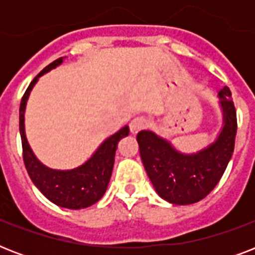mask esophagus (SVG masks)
Returning <instances> with one entry per match:
<instances>
[{
  "label": "esophagus",
  "instance_id": "1",
  "mask_svg": "<svg viewBox=\"0 0 255 255\" xmlns=\"http://www.w3.org/2000/svg\"><path fill=\"white\" fill-rule=\"evenodd\" d=\"M147 126H148L147 119L143 118V116H137V118H135V119L132 120L131 123H129V129H131L132 133H137V132L144 129Z\"/></svg>",
  "mask_w": 255,
  "mask_h": 255
}]
</instances>
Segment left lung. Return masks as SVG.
Returning a JSON list of instances; mask_svg holds the SVG:
<instances>
[{"mask_svg": "<svg viewBox=\"0 0 255 255\" xmlns=\"http://www.w3.org/2000/svg\"><path fill=\"white\" fill-rule=\"evenodd\" d=\"M224 114V127L213 143L197 153L176 151L169 141L151 131L136 136L140 156L149 180L160 197L174 205L201 201L221 180L234 151L237 114L229 87L218 92Z\"/></svg>", "mask_w": 255, "mask_h": 255, "instance_id": "1", "label": "left lung"}]
</instances>
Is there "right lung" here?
Wrapping results in <instances>:
<instances>
[{
  "mask_svg": "<svg viewBox=\"0 0 255 255\" xmlns=\"http://www.w3.org/2000/svg\"><path fill=\"white\" fill-rule=\"evenodd\" d=\"M63 62V58H59L49 66H46L37 77L34 78L27 90L22 96L19 106V132L22 140V155L26 170L29 173L31 181L41 193L55 205L67 208V209H83L91 206L103 197L107 190L108 182L111 178L112 168L115 163V152L118 143L122 137H126L129 133L128 127L110 136L96 152L86 161L83 165L70 170L50 169L39 163V160L34 156L25 135V107L31 88L37 83L38 78L50 71Z\"/></svg>",
  "mask_w": 255,
  "mask_h": 255,
  "instance_id": "right-lung-1",
  "label": "right lung"
}]
</instances>
